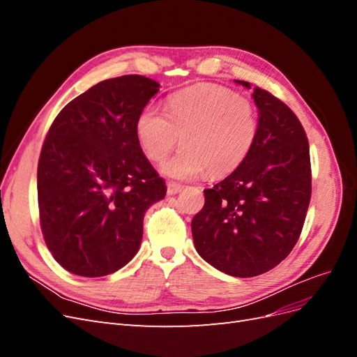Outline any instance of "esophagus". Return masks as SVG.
I'll return each instance as SVG.
<instances>
[{"label": "esophagus", "mask_w": 357, "mask_h": 357, "mask_svg": "<svg viewBox=\"0 0 357 357\" xmlns=\"http://www.w3.org/2000/svg\"><path fill=\"white\" fill-rule=\"evenodd\" d=\"M183 188L180 185H177V183L174 181H169L167 185V193L168 195H176V193H178Z\"/></svg>", "instance_id": "obj_1"}]
</instances>
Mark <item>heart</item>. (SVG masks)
I'll return each mask as SVG.
<instances>
[{"mask_svg": "<svg viewBox=\"0 0 357 357\" xmlns=\"http://www.w3.org/2000/svg\"><path fill=\"white\" fill-rule=\"evenodd\" d=\"M257 126L252 101L222 86L199 84L171 95L167 114L147 105L135 132L153 162L164 160L181 142L183 147L160 169L171 178L192 180L205 171L222 177L238 168L255 144Z\"/></svg>", "mask_w": 357, "mask_h": 357, "instance_id": "heart-1", "label": "heart"}]
</instances>
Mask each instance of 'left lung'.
Returning a JSON list of instances; mask_svg holds the SVG:
<instances>
[{"instance_id":"left-lung-1","label":"left lung","mask_w":357,"mask_h":357,"mask_svg":"<svg viewBox=\"0 0 357 357\" xmlns=\"http://www.w3.org/2000/svg\"><path fill=\"white\" fill-rule=\"evenodd\" d=\"M247 89L252 84L235 80ZM259 110L255 144L243 164L211 189L192 219L197 252L219 271L256 277L295 247L311 198L310 146L299 119L265 89H253Z\"/></svg>"}]
</instances>
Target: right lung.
<instances>
[{
  "mask_svg": "<svg viewBox=\"0 0 357 357\" xmlns=\"http://www.w3.org/2000/svg\"><path fill=\"white\" fill-rule=\"evenodd\" d=\"M159 83L129 74L96 83L53 121L37 169L43 236L82 277L116 273L137 255L143 219L167 188L137 139V119Z\"/></svg>",
  "mask_w": 357,
  "mask_h": 357,
  "instance_id": "right-lung-1",
  "label": "right lung"
}]
</instances>
